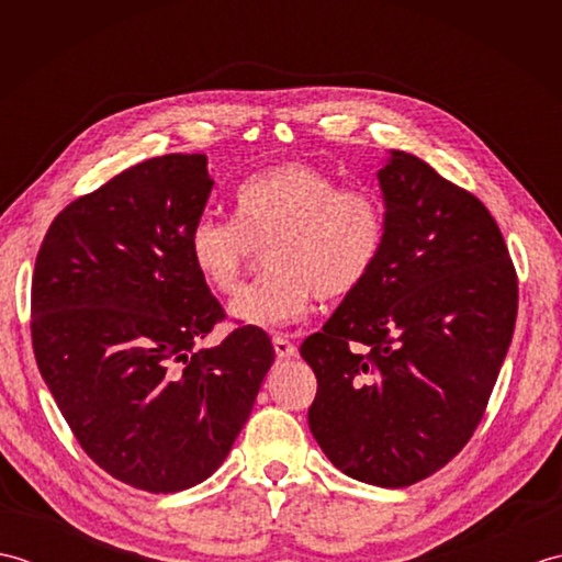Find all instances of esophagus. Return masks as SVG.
<instances>
[{"label":"esophagus","mask_w":562,"mask_h":562,"mask_svg":"<svg viewBox=\"0 0 562 562\" xmlns=\"http://www.w3.org/2000/svg\"><path fill=\"white\" fill-rule=\"evenodd\" d=\"M272 348H274V355H278L280 360H288V357L296 355V348L288 340V336H274L272 338Z\"/></svg>","instance_id":"1"}]
</instances>
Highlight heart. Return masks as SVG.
Segmentation results:
<instances>
[{
	"mask_svg": "<svg viewBox=\"0 0 562 562\" xmlns=\"http://www.w3.org/2000/svg\"><path fill=\"white\" fill-rule=\"evenodd\" d=\"M386 214L367 190H340L328 171L284 161L248 176L234 193V220L202 214L188 232V258L212 292L236 290L254 246L262 270L229 304L234 324L274 328L302 318L314 296L345 300L374 270Z\"/></svg>",
	"mask_w": 562,
	"mask_h": 562,
	"instance_id": "heart-1",
	"label": "heart"
}]
</instances>
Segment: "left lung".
<instances>
[{
  "instance_id": "8db88e82",
  "label": "left lung",
  "mask_w": 562,
  "mask_h": 562,
  "mask_svg": "<svg viewBox=\"0 0 562 562\" xmlns=\"http://www.w3.org/2000/svg\"><path fill=\"white\" fill-rule=\"evenodd\" d=\"M386 236L374 270L302 342L308 427L355 481L405 487L471 439L509 350L517 274L483 202L415 154L376 171Z\"/></svg>"
}]
</instances>
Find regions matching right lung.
Masks as SVG:
<instances>
[{"mask_svg": "<svg viewBox=\"0 0 562 562\" xmlns=\"http://www.w3.org/2000/svg\"><path fill=\"white\" fill-rule=\"evenodd\" d=\"M214 181L205 154H166L57 214L35 258L31 336L81 449L139 491L178 493L220 469L274 362L266 330L224 318L188 258Z\"/></svg>", "mask_w": 562, "mask_h": 562, "instance_id": "1", "label": "right lung"}]
</instances>
